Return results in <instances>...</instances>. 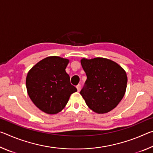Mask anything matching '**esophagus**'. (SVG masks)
Here are the masks:
<instances>
[{
  "label": "esophagus",
  "instance_id": "esophagus-1",
  "mask_svg": "<svg viewBox=\"0 0 153 153\" xmlns=\"http://www.w3.org/2000/svg\"><path fill=\"white\" fill-rule=\"evenodd\" d=\"M76 88H77V92H79V91H80V89H81V85L78 84V85H77V86H76Z\"/></svg>",
  "mask_w": 153,
  "mask_h": 153
}]
</instances>
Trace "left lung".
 I'll return each instance as SVG.
<instances>
[{"label":"left lung","mask_w":153,"mask_h":153,"mask_svg":"<svg viewBox=\"0 0 153 153\" xmlns=\"http://www.w3.org/2000/svg\"><path fill=\"white\" fill-rule=\"evenodd\" d=\"M87 79L80 91L86 105L97 113L113 110L125 94L128 77L124 69L108 59H82Z\"/></svg>","instance_id":"8db88e82"}]
</instances>
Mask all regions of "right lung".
<instances>
[{"instance_id":"add662e5","label":"right lung","mask_w":153,"mask_h":153,"mask_svg":"<svg viewBox=\"0 0 153 153\" xmlns=\"http://www.w3.org/2000/svg\"><path fill=\"white\" fill-rule=\"evenodd\" d=\"M69 60L59 56H48L36 63L28 72L26 88L36 107L48 114H56L65 107L77 88L70 83L65 69Z\"/></svg>"}]
</instances>
